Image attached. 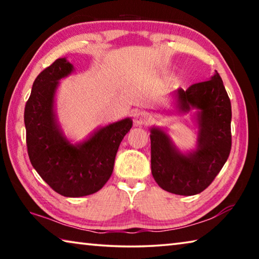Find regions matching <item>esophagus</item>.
Here are the masks:
<instances>
[{
    "instance_id": "obj_1",
    "label": "esophagus",
    "mask_w": 259,
    "mask_h": 259,
    "mask_svg": "<svg viewBox=\"0 0 259 259\" xmlns=\"http://www.w3.org/2000/svg\"><path fill=\"white\" fill-rule=\"evenodd\" d=\"M151 121V116L150 114L146 112H139L138 114H136L135 116V123L136 125H144L150 123Z\"/></svg>"
}]
</instances>
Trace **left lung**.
<instances>
[{"instance_id": "8db88e82", "label": "left lung", "mask_w": 259, "mask_h": 259, "mask_svg": "<svg viewBox=\"0 0 259 259\" xmlns=\"http://www.w3.org/2000/svg\"><path fill=\"white\" fill-rule=\"evenodd\" d=\"M176 111L195 109L198 126L196 148L183 153L166 131L151 128V168L155 182L164 191L178 195H195L204 191L229 159L232 136L231 100L219 74L174 93Z\"/></svg>"}]
</instances>
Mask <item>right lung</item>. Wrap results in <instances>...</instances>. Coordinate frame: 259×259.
<instances>
[{
  "instance_id": "add662e5",
  "label": "right lung",
  "mask_w": 259,
  "mask_h": 259,
  "mask_svg": "<svg viewBox=\"0 0 259 259\" xmlns=\"http://www.w3.org/2000/svg\"><path fill=\"white\" fill-rule=\"evenodd\" d=\"M73 71L67 58H58L38 74L26 103L24 120L34 169L60 195L80 198L98 192L112 176L117 150L133 120L125 117L100 126L81 143L69 142L57 120L55 97L59 81Z\"/></svg>"
}]
</instances>
